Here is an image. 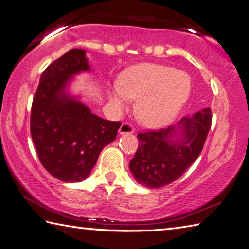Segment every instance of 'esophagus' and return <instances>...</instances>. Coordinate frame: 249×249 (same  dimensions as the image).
<instances>
[{
    "label": "esophagus",
    "mask_w": 249,
    "mask_h": 249,
    "mask_svg": "<svg viewBox=\"0 0 249 249\" xmlns=\"http://www.w3.org/2000/svg\"><path fill=\"white\" fill-rule=\"evenodd\" d=\"M119 134H132L134 132V128L128 123H124L119 128Z\"/></svg>",
    "instance_id": "obj_1"
}]
</instances>
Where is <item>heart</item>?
Listing matches in <instances>:
<instances>
[{
  "label": "heart",
  "instance_id": "1",
  "mask_svg": "<svg viewBox=\"0 0 249 249\" xmlns=\"http://www.w3.org/2000/svg\"><path fill=\"white\" fill-rule=\"evenodd\" d=\"M188 75L158 64H142L126 72L121 84L110 86V99L121 107L129 99H140L138 115L149 126L169 124L190 94Z\"/></svg>",
  "mask_w": 249,
  "mask_h": 249
}]
</instances>
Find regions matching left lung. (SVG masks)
<instances>
[{
    "instance_id": "obj_1",
    "label": "left lung",
    "mask_w": 249,
    "mask_h": 249,
    "mask_svg": "<svg viewBox=\"0 0 249 249\" xmlns=\"http://www.w3.org/2000/svg\"><path fill=\"white\" fill-rule=\"evenodd\" d=\"M211 125L212 110L204 108L169 128L139 133V148L129 164L136 181L161 188L178 179L200 156Z\"/></svg>"
}]
</instances>
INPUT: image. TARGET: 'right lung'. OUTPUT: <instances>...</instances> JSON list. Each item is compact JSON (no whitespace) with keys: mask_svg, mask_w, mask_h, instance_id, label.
Listing matches in <instances>:
<instances>
[{"mask_svg":"<svg viewBox=\"0 0 249 249\" xmlns=\"http://www.w3.org/2000/svg\"><path fill=\"white\" fill-rule=\"evenodd\" d=\"M84 49H71L48 65L34 94L30 131L38 159L50 175L64 182L87 178L121 123L99 117L64 92L73 75L90 71Z\"/></svg>","mask_w":249,"mask_h":249,"instance_id":"1","label":"right lung"}]
</instances>
